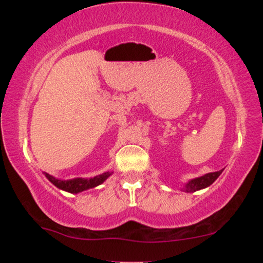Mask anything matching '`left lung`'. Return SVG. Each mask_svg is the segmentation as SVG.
<instances>
[{
    "instance_id": "left-lung-1",
    "label": "left lung",
    "mask_w": 263,
    "mask_h": 263,
    "mask_svg": "<svg viewBox=\"0 0 263 263\" xmlns=\"http://www.w3.org/2000/svg\"><path fill=\"white\" fill-rule=\"evenodd\" d=\"M218 174H219V172L209 173V174L204 175L202 177H197V179L193 180V181H191V183L186 185L185 191H186V193H194V191H197V190L206 188V186L211 185L213 182L216 181V179L218 177Z\"/></svg>"
}]
</instances>
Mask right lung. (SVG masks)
<instances>
[{
    "label": "right lung",
    "mask_w": 263,
    "mask_h": 263,
    "mask_svg": "<svg viewBox=\"0 0 263 263\" xmlns=\"http://www.w3.org/2000/svg\"><path fill=\"white\" fill-rule=\"evenodd\" d=\"M110 175H111V173L108 172L100 176L94 177V179H90L89 181L82 180V179H75V180H70V181L65 182V181H59V180L53 179L52 183L54 184L57 188H59L64 191H67V193L79 194V193H81V191L95 188V186L102 184Z\"/></svg>",
    "instance_id": "obj_1"
}]
</instances>
